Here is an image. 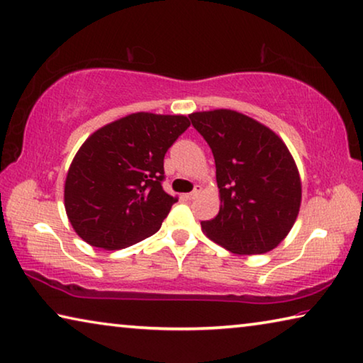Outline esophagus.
Listing matches in <instances>:
<instances>
[{
	"label": "esophagus",
	"instance_id": "obj_1",
	"mask_svg": "<svg viewBox=\"0 0 363 363\" xmlns=\"http://www.w3.org/2000/svg\"><path fill=\"white\" fill-rule=\"evenodd\" d=\"M199 192H200V191H199V189H197V187H195L192 192H189V194H186V195H184V197H186L187 200H194V199H195V197H197V195H199Z\"/></svg>",
	"mask_w": 363,
	"mask_h": 363
}]
</instances>
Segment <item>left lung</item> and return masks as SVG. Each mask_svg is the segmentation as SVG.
Instances as JSON below:
<instances>
[{
	"label": "left lung",
	"mask_w": 363,
	"mask_h": 363,
	"mask_svg": "<svg viewBox=\"0 0 363 363\" xmlns=\"http://www.w3.org/2000/svg\"><path fill=\"white\" fill-rule=\"evenodd\" d=\"M211 148L220 213L202 221L206 235L239 255L267 254L283 240L301 208L296 161L267 125L233 109L189 114Z\"/></svg>",
	"instance_id": "8db88e82"
}]
</instances>
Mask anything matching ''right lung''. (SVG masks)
<instances>
[{"instance_id":"add662e5","label":"right lung","mask_w":363,"mask_h":363,"mask_svg":"<svg viewBox=\"0 0 363 363\" xmlns=\"http://www.w3.org/2000/svg\"><path fill=\"white\" fill-rule=\"evenodd\" d=\"M189 125L186 116L134 113L84 142L67 171L65 206L85 242L119 250L158 231L177 202L161 186L164 155Z\"/></svg>"}]
</instances>
